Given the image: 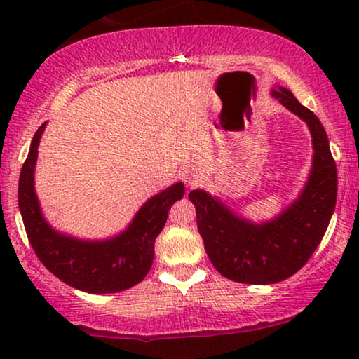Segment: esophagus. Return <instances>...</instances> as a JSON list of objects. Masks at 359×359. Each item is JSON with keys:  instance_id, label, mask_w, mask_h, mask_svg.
Segmentation results:
<instances>
[{"instance_id": "esophagus-1", "label": "esophagus", "mask_w": 359, "mask_h": 359, "mask_svg": "<svg viewBox=\"0 0 359 359\" xmlns=\"http://www.w3.org/2000/svg\"><path fill=\"white\" fill-rule=\"evenodd\" d=\"M183 178H184L186 184H188L189 188H194V186L201 184V181H203V173H201L199 170L193 168V170L186 171V173L183 175Z\"/></svg>"}]
</instances>
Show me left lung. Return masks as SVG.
I'll return each instance as SVG.
<instances>
[{
	"label": "left lung",
	"instance_id": "obj_1",
	"mask_svg": "<svg viewBox=\"0 0 359 359\" xmlns=\"http://www.w3.org/2000/svg\"><path fill=\"white\" fill-rule=\"evenodd\" d=\"M271 95L301 117L312 135V168L297 199L274 219L257 224L208 191L189 193L210 263L235 283L273 284L291 278L316 252L335 210L337 165L322 122L286 88L278 86Z\"/></svg>",
	"mask_w": 359,
	"mask_h": 359
}]
</instances>
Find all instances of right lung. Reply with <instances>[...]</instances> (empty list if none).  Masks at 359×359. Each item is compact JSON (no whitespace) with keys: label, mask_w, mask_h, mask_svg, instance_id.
Here are the masks:
<instances>
[{"label":"right lung","mask_w":359,"mask_h":359,"mask_svg":"<svg viewBox=\"0 0 359 359\" xmlns=\"http://www.w3.org/2000/svg\"><path fill=\"white\" fill-rule=\"evenodd\" d=\"M47 124L39 127L19 176L18 203L24 227L37 258L68 286L90 294L126 291L150 271L155 240L165 227L168 210L184 196V184L175 183L151 196L129 227L106 240H83L62 233L43 217L34 188L37 149Z\"/></svg>","instance_id":"obj_1"}]
</instances>
